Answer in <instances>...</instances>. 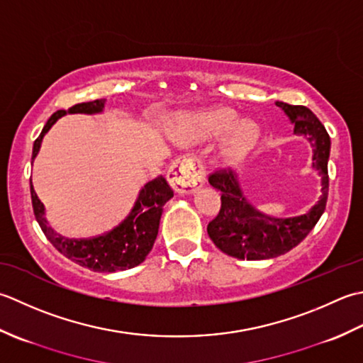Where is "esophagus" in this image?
Listing matches in <instances>:
<instances>
[{
	"label": "esophagus",
	"mask_w": 363,
	"mask_h": 363,
	"mask_svg": "<svg viewBox=\"0 0 363 363\" xmlns=\"http://www.w3.org/2000/svg\"><path fill=\"white\" fill-rule=\"evenodd\" d=\"M169 182L172 188L180 194H191L205 182V166L203 162L192 157V155H183L169 169Z\"/></svg>",
	"instance_id": "1"
}]
</instances>
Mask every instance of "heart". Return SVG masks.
Returning a JSON list of instances; mask_svg holds the SVG:
<instances>
[{
    "instance_id": "1",
    "label": "heart",
    "mask_w": 363,
    "mask_h": 363,
    "mask_svg": "<svg viewBox=\"0 0 363 363\" xmlns=\"http://www.w3.org/2000/svg\"><path fill=\"white\" fill-rule=\"evenodd\" d=\"M236 121H238V116L233 109L218 108L206 111V113L196 117L191 130L184 133L183 139L188 140V143H196V140L223 136L233 128L223 147V157L228 164H235L242 157H246L247 152L255 145L258 136H260V130L254 122L242 121L235 125Z\"/></svg>"
}]
</instances>
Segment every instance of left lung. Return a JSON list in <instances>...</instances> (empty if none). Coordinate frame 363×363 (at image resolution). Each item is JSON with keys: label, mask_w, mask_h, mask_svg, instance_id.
Listing matches in <instances>:
<instances>
[{"label": "left lung", "mask_w": 363, "mask_h": 363, "mask_svg": "<svg viewBox=\"0 0 363 363\" xmlns=\"http://www.w3.org/2000/svg\"><path fill=\"white\" fill-rule=\"evenodd\" d=\"M294 125L296 135H304L313 147V167L321 175V197L310 211L294 218H271L257 211L241 191L238 177L228 169L210 174L208 182L220 191V210L206 232L224 254L240 260H264L286 254L306 238L326 210L330 138L324 125L306 106L276 101Z\"/></svg>", "instance_id": "8db88e82"}]
</instances>
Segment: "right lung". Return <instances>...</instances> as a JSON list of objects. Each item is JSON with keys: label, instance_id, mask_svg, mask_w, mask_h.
I'll list each match as a JSON object with an SVG mask.
<instances>
[{"label": "right lung", "instance_id": "obj_1", "mask_svg": "<svg viewBox=\"0 0 363 363\" xmlns=\"http://www.w3.org/2000/svg\"><path fill=\"white\" fill-rule=\"evenodd\" d=\"M105 99L79 103L72 106L69 111H56L50 117L48 122L43 127L40 136L34 140L33 147V160L37 157L40 150V144L47 131L53 127L57 119L67 113L70 114H97L105 108ZM174 197V191L169 186L166 179L162 175L153 179L144 188L140 189L138 201L135 202L130 214L122 223L103 235L94 236L86 240H70L57 235L53 228L47 225L45 208L39 201L31 183V201L34 216L39 223L42 232L45 233L47 240L69 260L83 266L95 272H116L135 268L140 264L153 247V242L157 240L160 219L162 214V206Z\"/></svg>", "mask_w": 363, "mask_h": 363}]
</instances>
